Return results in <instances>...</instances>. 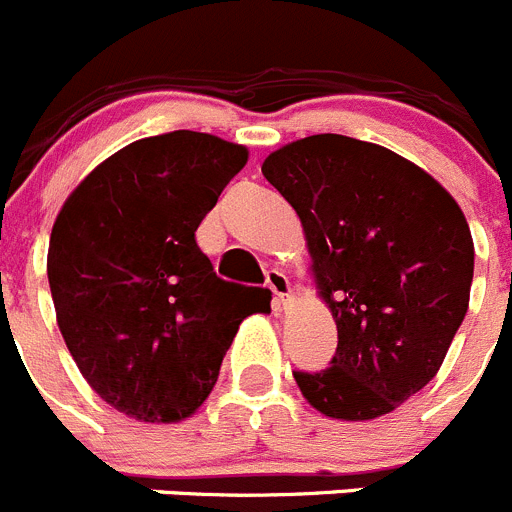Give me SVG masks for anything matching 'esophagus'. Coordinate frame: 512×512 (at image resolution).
<instances>
[{
	"label": "esophagus",
	"instance_id": "34e87169",
	"mask_svg": "<svg viewBox=\"0 0 512 512\" xmlns=\"http://www.w3.org/2000/svg\"><path fill=\"white\" fill-rule=\"evenodd\" d=\"M266 287L274 294V309L276 312H284L292 302V281H289L287 274H281L279 269L269 271L266 274Z\"/></svg>",
	"mask_w": 512,
	"mask_h": 512
}]
</instances>
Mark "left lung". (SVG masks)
<instances>
[{
	"mask_svg": "<svg viewBox=\"0 0 512 512\" xmlns=\"http://www.w3.org/2000/svg\"><path fill=\"white\" fill-rule=\"evenodd\" d=\"M266 180L297 210L317 294L337 325L320 373H294L330 419L391 414L439 373L470 307L475 243L457 200L381 144L314 134L276 149Z\"/></svg>",
	"mask_w": 512,
	"mask_h": 512,
	"instance_id": "1",
	"label": "left lung"
}]
</instances>
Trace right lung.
Segmentation results:
<instances>
[{
  "mask_svg": "<svg viewBox=\"0 0 512 512\" xmlns=\"http://www.w3.org/2000/svg\"><path fill=\"white\" fill-rule=\"evenodd\" d=\"M248 149L200 131L131 142L75 187L55 218L48 281L75 365L116 411L192 416L218 381L243 307L195 231ZM269 302V292L261 289Z\"/></svg>",
  "mask_w": 512,
  "mask_h": 512,
  "instance_id": "add662e5",
  "label": "right lung"
}]
</instances>
